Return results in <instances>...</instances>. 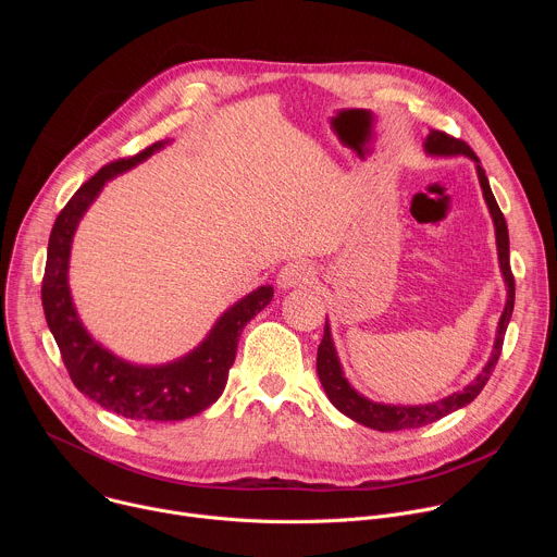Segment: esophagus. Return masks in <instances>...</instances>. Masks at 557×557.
I'll list each match as a JSON object with an SVG mask.
<instances>
[{
    "label": "esophagus",
    "mask_w": 557,
    "mask_h": 557,
    "mask_svg": "<svg viewBox=\"0 0 557 557\" xmlns=\"http://www.w3.org/2000/svg\"><path fill=\"white\" fill-rule=\"evenodd\" d=\"M314 275V269L310 262L306 260H295V262H288L282 267L280 275H277V286L280 288H295V286H301V284H308Z\"/></svg>",
    "instance_id": "34e87169"
}]
</instances>
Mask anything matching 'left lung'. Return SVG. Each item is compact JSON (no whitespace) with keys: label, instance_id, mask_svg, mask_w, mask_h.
Listing matches in <instances>:
<instances>
[{"label":"left lung","instance_id":"obj_1","mask_svg":"<svg viewBox=\"0 0 557 557\" xmlns=\"http://www.w3.org/2000/svg\"><path fill=\"white\" fill-rule=\"evenodd\" d=\"M425 153L434 156V158H454V156H465L469 161L475 163V174H479V183L483 189V198L490 207L492 220H494V228H496V247H498V262H500V273L507 286V304L503 308V314L498 320V329H496V339H494V350L490 361L483 366V370L475 374V379L471 383H467L462 389L451 392L449 396H443V399L434 401V404H425V406H392V404H379V401H370L368 396H363L361 392H357L342 368V361L337 357L335 350V342L331 335V324L326 320L324 326V339L317 348V374H320V381L326 389V396L331 399V404L346 414L348 419L379 430V432H394V430H412V428H423L428 423H434L460 408H465L467 404H471L475 396L481 394V389L485 387V383L490 381L500 350H503V342H505V333L511 320L513 312V301H516V282H513V273L509 267V231H507V222L505 215L492 194L490 181L485 176V170L481 168L479 156L471 151V147L462 140H456L443 132L432 129L423 143Z\"/></svg>","mask_w":557,"mask_h":557}]
</instances>
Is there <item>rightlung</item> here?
Instances as JSON below:
<instances>
[{
  "mask_svg": "<svg viewBox=\"0 0 557 557\" xmlns=\"http://www.w3.org/2000/svg\"><path fill=\"white\" fill-rule=\"evenodd\" d=\"M165 145L170 140H158L132 158L114 161L78 187L54 220L41 284L46 322L72 383L101 408L136 421H183L215 404L226 385L245 326L273 299V286L269 284L251 290L218 317L194 350L161 366H140L116 357L78 320L67 284L76 226L110 181L147 161Z\"/></svg>",
  "mask_w": 557,
  "mask_h": 557,
  "instance_id": "obj_1",
  "label": "right lung"
}]
</instances>
